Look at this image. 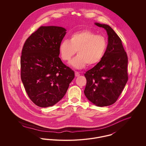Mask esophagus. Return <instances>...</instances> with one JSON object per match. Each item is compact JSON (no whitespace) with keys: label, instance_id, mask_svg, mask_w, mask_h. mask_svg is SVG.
<instances>
[{"label":"esophagus","instance_id":"1","mask_svg":"<svg viewBox=\"0 0 146 146\" xmlns=\"http://www.w3.org/2000/svg\"><path fill=\"white\" fill-rule=\"evenodd\" d=\"M80 76L79 73L78 72H76H76H75V76H76V77H78V76Z\"/></svg>","mask_w":146,"mask_h":146}]
</instances>
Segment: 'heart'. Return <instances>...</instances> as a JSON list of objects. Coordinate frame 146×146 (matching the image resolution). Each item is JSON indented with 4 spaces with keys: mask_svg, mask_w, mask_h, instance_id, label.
<instances>
[{
    "mask_svg": "<svg viewBox=\"0 0 146 146\" xmlns=\"http://www.w3.org/2000/svg\"><path fill=\"white\" fill-rule=\"evenodd\" d=\"M107 48V40L104 36L84 30L72 34L69 40H63L59 46V52L63 61L68 62L76 50L78 55L70 64L76 68L82 69L87 64L93 66L100 62Z\"/></svg>",
    "mask_w": 146,
    "mask_h": 146,
    "instance_id": "obj_1",
    "label": "heart"
}]
</instances>
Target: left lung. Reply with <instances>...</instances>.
<instances>
[{
    "label": "left lung",
    "mask_w": 146,
    "mask_h": 146,
    "mask_svg": "<svg viewBox=\"0 0 146 146\" xmlns=\"http://www.w3.org/2000/svg\"><path fill=\"white\" fill-rule=\"evenodd\" d=\"M95 24L106 30L108 43L101 61L84 74L86 85L84 92L92 104L104 107L114 104L125 87L128 80V58L114 30L107 25Z\"/></svg>",
    "instance_id": "obj_1"
}]
</instances>
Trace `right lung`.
<instances>
[{"mask_svg":"<svg viewBox=\"0 0 146 146\" xmlns=\"http://www.w3.org/2000/svg\"><path fill=\"white\" fill-rule=\"evenodd\" d=\"M61 27L41 26L23 45L21 78L31 100L40 107L52 106L66 94L74 73L58 57L66 34Z\"/></svg>","mask_w":146,"mask_h":146,"instance_id":"1","label":"right lung"}]
</instances>
